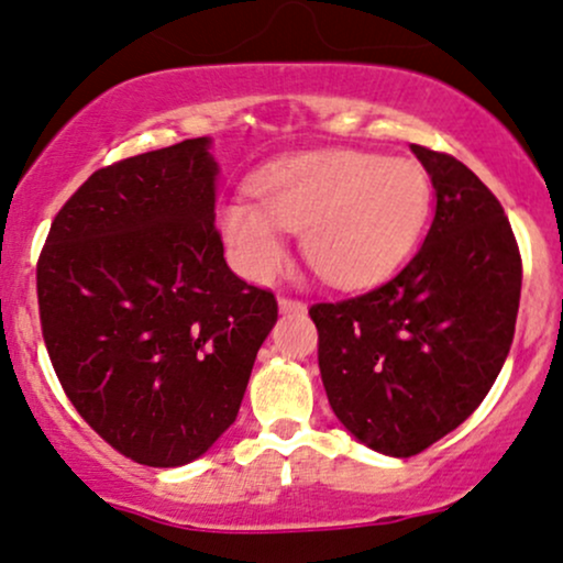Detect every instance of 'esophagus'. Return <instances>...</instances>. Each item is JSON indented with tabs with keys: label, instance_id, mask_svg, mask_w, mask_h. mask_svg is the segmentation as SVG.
<instances>
[{
	"label": "esophagus",
	"instance_id": "obj_1",
	"mask_svg": "<svg viewBox=\"0 0 563 563\" xmlns=\"http://www.w3.org/2000/svg\"><path fill=\"white\" fill-rule=\"evenodd\" d=\"M277 309H280L283 314H303L307 312V303L296 301V299H286V296H283V299H277Z\"/></svg>",
	"mask_w": 563,
	"mask_h": 563
}]
</instances>
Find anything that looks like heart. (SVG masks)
Instances as JSON below:
<instances>
[{
    "label": "heart",
    "mask_w": 563,
    "mask_h": 563,
    "mask_svg": "<svg viewBox=\"0 0 563 563\" xmlns=\"http://www.w3.org/2000/svg\"><path fill=\"white\" fill-rule=\"evenodd\" d=\"M256 203L219 206L235 267L269 280L288 260L283 232H301L309 267L335 288H367L410 260L431 214V183L410 158L318 151L277 161L251 183Z\"/></svg>",
    "instance_id": "b5f03b06"
}]
</instances>
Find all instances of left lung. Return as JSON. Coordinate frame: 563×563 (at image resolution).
Returning a JSON list of instances; mask_svg holds the SVG:
<instances>
[{
	"mask_svg": "<svg viewBox=\"0 0 563 563\" xmlns=\"http://www.w3.org/2000/svg\"><path fill=\"white\" fill-rule=\"evenodd\" d=\"M437 209L410 264L371 294L314 303L335 418L380 455L410 457L457 429L508 357L521 256L503 206L466 164L410 145Z\"/></svg>",
	"mask_w": 563,
	"mask_h": 563,
	"instance_id": "1",
	"label": "left lung"
}]
</instances>
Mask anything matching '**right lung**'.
Wrapping results in <instances>:
<instances>
[{
  "instance_id": "1",
  "label": "right lung",
  "mask_w": 563,
  "mask_h": 563,
  "mask_svg": "<svg viewBox=\"0 0 563 563\" xmlns=\"http://www.w3.org/2000/svg\"><path fill=\"white\" fill-rule=\"evenodd\" d=\"M211 137L95 172L57 211L36 267L49 360L121 455L174 468L235 423L277 320L224 262Z\"/></svg>"
}]
</instances>
